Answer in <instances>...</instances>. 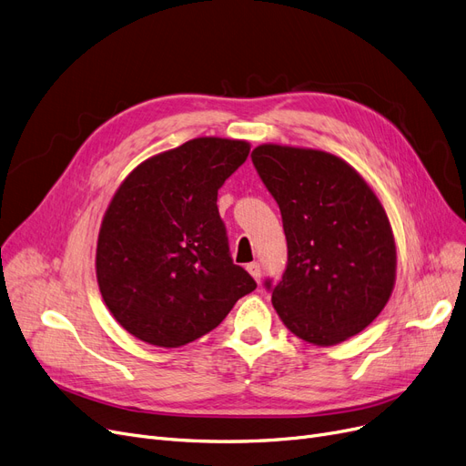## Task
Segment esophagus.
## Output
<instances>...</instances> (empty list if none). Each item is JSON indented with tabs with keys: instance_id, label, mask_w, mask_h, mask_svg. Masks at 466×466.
Instances as JSON below:
<instances>
[{
	"instance_id": "esophagus-1",
	"label": "esophagus",
	"mask_w": 466,
	"mask_h": 466,
	"mask_svg": "<svg viewBox=\"0 0 466 466\" xmlns=\"http://www.w3.org/2000/svg\"><path fill=\"white\" fill-rule=\"evenodd\" d=\"M248 272L251 274V277L259 282L261 280V267H259V263H249L248 265Z\"/></svg>"
}]
</instances>
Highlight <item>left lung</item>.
Returning a JSON list of instances; mask_svg holds the SVG:
<instances>
[{"mask_svg": "<svg viewBox=\"0 0 466 466\" xmlns=\"http://www.w3.org/2000/svg\"><path fill=\"white\" fill-rule=\"evenodd\" d=\"M251 159L282 213L288 267L265 286L286 329L322 348L365 330L386 307L398 267L374 189L320 149L263 144Z\"/></svg>", "mask_w": 466, "mask_h": 466, "instance_id": "1", "label": "left lung"}]
</instances>
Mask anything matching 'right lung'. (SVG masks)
<instances>
[{
    "label": "right lung",
    "mask_w": 466,
    "mask_h": 466,
    "mask_svg": "<svg viewBox=\"0 0 466 466\" xmlns=\"http://www.w3.org/2000/svg\"><path fill=\"white\" fill-rule=\"evenodd\" d=\"M246 140L205 136L137 165L101 220L96 274L115 320L157 348H180L257 288L234 265L217 194L249 155Z\"/></svg>",
    "instance_id": "obj_1"
}]
</instances>
